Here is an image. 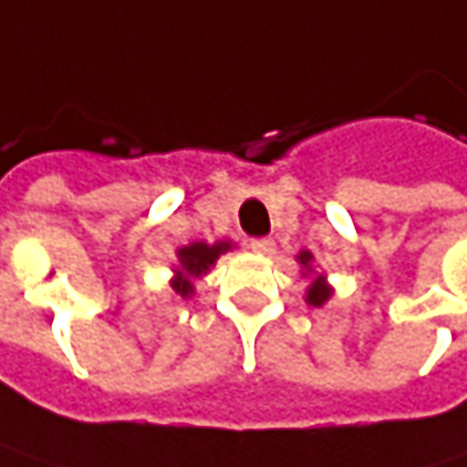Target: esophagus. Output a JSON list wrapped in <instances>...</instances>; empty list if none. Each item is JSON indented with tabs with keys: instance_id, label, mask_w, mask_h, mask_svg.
Wrapping results in <instances>:
<instances>
[{
	"instance_id": "34e87169",
	"label": "esophagus",
	"mask_w": 467,
	"mask_h": 467,
	"mask_svg": "<svg viewBox=\"0 0 467 467\" xmlns=\"http://www.w3.org/2000/svg\"><path fill=\"white\" fill-rule=\"evenodd\" d=\"M248 245H251V251H256V254H273V248H275V243H273L270 237H254Z\"/></svg>"
}]
</instances>
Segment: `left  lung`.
Returning a JSON list of instances; mask_svg holds the SVG:
<instances>
[{
	"instance_id": "8db88e82",
	"label": "left lung",
	"mask_w": 467,
	"mask_h": 467,
	"mask_svg": "<svg viewBox=\"0 0 467 467\" xmlns=\"http://www.w3.org/2000/svg\"><path fill=\"white\" fill-rule=\"evenodd\" d=\"M310 259H313V256H310V251L299 254V262H302V265H307ZM326 299H328V285L323 283V277H318V280H316V283L310 285V291H307V302L318 307V305H323Z\"/></svg>"
}]
</instances>
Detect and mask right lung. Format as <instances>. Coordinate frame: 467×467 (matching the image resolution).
I'll list each match as a JSON object with an SVG mask.
<instances>
[{"mask_svg": "<svg viewBox=\"0 0 467 467\" xmlns=\"http://www.w3.org/2000/svg\"><path fill=\"white\" fill-rule=\"evenodd\" d=\"M227 248H230V243H213V245H208V243H192L187 248H182V251H179L182 270L176 273L173 291L182 294V296H190L192 291H194L190 277L202 275V273L219 259V254H224Z\"/></svg>", "mask_w": 467, "mask_h": 467, "instance_id": "obj_1", "label": "right lung"}]
</instances>
